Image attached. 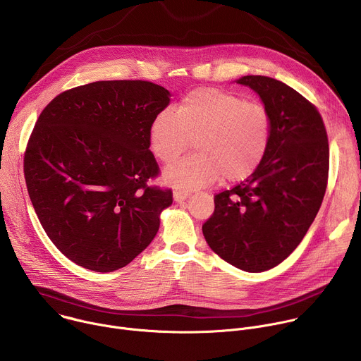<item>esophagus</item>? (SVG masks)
I'll return each mask as SVG.
<instances>
[{
  "mask_svg": "<svg viewBox=\"0 0 361 361\" xmlns=\"http://www.w3.org/2000/svg\"><path fill=\"white\" fill-rule=\"evenodd\" d=\"M188 195H190L188 190H174L173 192V197L176 201H184Z\"/></svg>",
  "mask_w": 361,
  "mask_h": 361,
  "instance_id": "34e87169",
  "label": "esophagus"
}]
</instances>
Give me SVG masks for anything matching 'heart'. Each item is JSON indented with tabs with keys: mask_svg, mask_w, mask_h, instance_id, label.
<instances>
[{
	"mask_svg": "<svg viewBox=\"0 0 361 361\" xmlns=\"http://www.w3.org/2000/svg\"><path fill=\"white\" fill-rule=\"evenodd\" d=\"M194 140L195 154L170 166L164 177L180 188H198L248 178L266 157L271 118L260 102L219 88H197L180 101L177 111L152 118L148 145L152 156L171 164Z\"/></svg>",
	"mask_w": 361,
	"mask_h": 361,
	"instance_id": "obj_1",
	"label": "heart"
}]
</instances>
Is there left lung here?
I'll use <instances>...</instances> for the list:
<instances>
[{"label":"left lung","instance_id":"8db88e82","mask_svg":"<svg viewBox=\"0 0 361 361\" xmlns=\"http://www.w3.org/2000/svg\"><path fill=\"white\" fill-rule=\"evenodd\" d=\"M237 82L262 97L270 147L245 181L214 195L202 234L223 260L259 273L286 260L314 221L327 188L329 140L316 106L294 88L263 75Z\"/></svg>","mask_w":361,"mask_h":361}]
</instances>
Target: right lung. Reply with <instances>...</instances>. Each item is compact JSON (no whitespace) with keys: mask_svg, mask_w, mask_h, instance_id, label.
<instances>
[{"mask_svg":"<svg viewBox=\"0 0 361 361\" xmlns=\"http://www.w3.org/2000/svg\"><path fill=\"white\" fill-rule=\"evenodd\" d=\"M170 92L149 81H95L63 91L41 111L24 177L49 240L75 264L118 270L156 237L171 188L148 185L160 167L148 145Z\"/></svg>","mask_w":361,"mask_h":361,"instance_id":"right-lung-1","label":"right lung"}]
</instances>
